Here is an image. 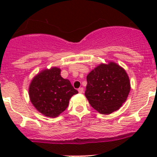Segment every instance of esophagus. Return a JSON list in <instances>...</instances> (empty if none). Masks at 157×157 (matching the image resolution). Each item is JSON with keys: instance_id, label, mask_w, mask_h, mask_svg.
<instances>
[{"instance_id": "34e87169", "label": "esophagus", "mask_w": 157, "mask_h": 157, "mask_svg": "<svg viewBox=\"0 0 157 157\" xmlns=\"http://www.w3.org/2000/svg\"><path fill=\"white\" fill-rule=\"evenodd\" d=\"M78 92L80 93H83V87H80L78 89Z\"/></svg>"}]
</instances>
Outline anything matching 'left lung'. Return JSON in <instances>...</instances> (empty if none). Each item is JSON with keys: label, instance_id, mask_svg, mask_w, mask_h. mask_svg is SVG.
<instances>
[{"label": "left lung", "instance_id": "8db88e82", "mask_svg": "<svg viewBox=\"0 0 157 157\" xmlns=\"http://www.w3.org/2000/svg\"><path fill=\"white\" fill-rule=\"evenodd\" d=\"M85 96L89 103L101 114L109 115L125 102L130 92L127 73L115 63L102 64L86 77Z\"/></svg>", "mask_w": 157, "mask_h": 157}]
</instances>
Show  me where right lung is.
<instances>
[{"mask_svg": "<svg viewBox=\"0 0 157 157\" xmlns=\"http://www.w3.org/2000/svg\"><path fill=\"white\" fill-rule=\"evenodd\" d=\"M78 93L67 79L61 76V70L52 67L38 74L30 83L29 95L39 112L55 118L67 108L71 96Z\"/></svg>", "mask_w": 157, "mask_h": 157, "instance_id": "add662e5", "label": "right lung"}]
</instances>
